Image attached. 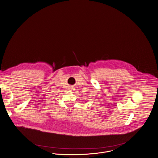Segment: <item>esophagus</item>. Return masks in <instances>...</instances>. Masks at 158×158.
<instances>
[{
  "instance_id": "esophagus-1",
  "label": "esophagus",
  "mask_w": 158,
  "mask_h": 158,
  "mask_svg": "<svg viewBox=\"0 0 158 158\" xmlns=\"http://www.w3.org/2000/svg\"><path fill=\"white\" fill-rule=\"evenodd\" d=\"M74 90H75V88H74L73 86H70V87H69V90L70 92L74 91Z\"/></svg>"
}]
</instances>
